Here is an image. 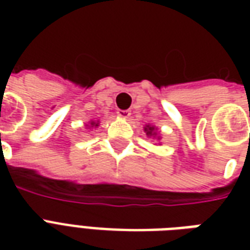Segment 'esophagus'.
I'll return each instance as SVG.
<instances>
[{
  "instance_id": "esophagus-1",
  "label": "esophagus",
  "mask_w": 250,
  "mask_h": 250,
  "mask_svg": "<svg viewBox=\"0 0 250 250\" xmlns=\"http://www.w3.org/2000/svg\"><path fill=\"white\" fill-rule=\"evenodd\" d=\"M130 115V111H123V109H119V111H118V116L122 118V119H128Z\"/></svg>"
}]
</instances>
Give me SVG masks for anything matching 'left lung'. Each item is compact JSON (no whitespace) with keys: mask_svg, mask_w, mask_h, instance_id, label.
Masks as SVG:
<instances>
[{"mask_svg":"<svg viewBox=\"0 0 250 250\" xmlns=\"http://www.w3.org/2000/svg\"><path fill=\"white\" fill-rule=\"evenodd\" d=\"M158 128L155 127V125H145V132H146V135L148 136V138H157L158 141L161 139V136H158Z\"/></svg>","mask_w":250,"mask_h":250,"instance_id":"obj_1","label":"left lung"}]
</instances>
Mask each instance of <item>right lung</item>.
<instances>
[{"label": "right lung", "mask_w": 250, "mask_h": 250, "mask_svg": "<svg viewBox=\"0 0 250 250\" xmlns=\"http://www.w3.org/2000/svg\"><path fill=\"white\" fill-rule=\"evenodd\" d=\"M88 127H91V128H93V127H95V128H96V127H99V122H89V125H88Z\"/></svg>", "instance_id": "add662e5"}]
</instances>
